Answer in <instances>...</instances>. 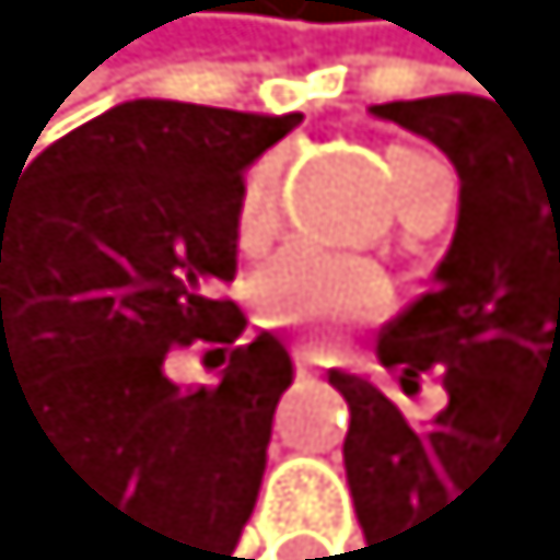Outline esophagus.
Segmentation results:
<instances>
[{"label":"esophagus","mask_w":560,"mask_h":560,"mask_svg":"<svg viewBox=\"0 0 560 560\" xmlns=\"http://www.w3.org/2000/svg\"><path fill=\"white\" fill-rule=\"evenodd\" d=\"M317 364H323V360H317V355H313V350H308V346H294V370H299V378H308V374H317Z\"/></svg>","instance_id":"34e87169"}]
</instances>
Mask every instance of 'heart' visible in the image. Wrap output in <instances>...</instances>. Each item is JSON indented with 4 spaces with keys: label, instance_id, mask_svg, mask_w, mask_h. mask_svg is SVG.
<instances>
[{
    "label": "heart",
    "instance_id": "b5f03b06",
    "mask_svg": "<svg viewBox=\"0 0 560 560\" xmlns=\"http://www.w3.org/2000/svg\"><path fill=\"white\" fill-rule=\"evenodd\" d=\"M417 149H388L383 167L388 182H402L407 163H417ZM270 219V167H257L247 177L243 205H237V243L252 247L266 233ZM388 308V276L374 261L341 257L323 247H284L276 252L252 280V313L261 327L303 331V337H323L341 323H364Z\"/></svg>",
    "mask_w": 560,
    "mask_h": 560
}]
</instances>
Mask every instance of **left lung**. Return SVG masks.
<instances>
[{
  "label": "left lung",
  "mask_w": 560,
  "mask_h": 560,
  "mask_svg": "<svg viewBox=\"0 0 560 560\" xmlns=\"http://www.w3.org/2000/svg\"><path fill=\"white\" fill-rule=\"evenodd\" d=\"M374 116L430 139L458 172V229L435 290L378 337L383 370L402 388L440 370L450 407L411 430L383 388L331 374L350 407L341 454L364 552L425 560L501 458H560V130H524L468 92L383 102Z\"/></svg>",
  "instance_id": "1"
}]
</instances>
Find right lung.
Instances as JSON below:
<instances>
[{"instance_id": "obj_1", "label": "right lung", "mask_w": 560, "mask_h": 560, "mask_svg": "<svg viewBox=\"0 0 560 560\" xmlns=\"http://www.w3.org/2000/svg\"><path fill=\"white\" fill-rule=\"evenodd\" d=\"M299 116L120 102L0 182V397L63 482L116 524V560H229L294 364L219 290L237 270L243 172ZM230 346L182 394L167 349Z\"/></svg>"}]
</instances>
